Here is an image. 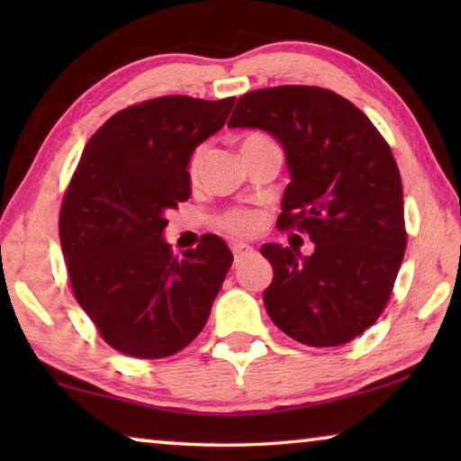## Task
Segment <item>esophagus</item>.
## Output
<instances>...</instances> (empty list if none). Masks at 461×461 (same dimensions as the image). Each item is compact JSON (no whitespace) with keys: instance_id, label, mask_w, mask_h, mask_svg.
Instances as JSON below:
<instances>
[{"instance_id":"esophagus-1","label":"esophagus","mask_w":461,"mask_h":461,"mask_svg":"<svg viewBox=\"0 0 461 461\" xmlns=\"http://www.w3.org/2000/svg\"><path fill=\"white\" fill-rule=\"evenodd\" d=\"M231 249H233V258H236V267H238V264L244 262L246 258H252V256L256 254L254 248L248 246V244H233Z\"/></svg>"}]
</instances>
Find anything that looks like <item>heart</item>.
I'll return each instance as SVG.
<instances>
[{
    "instance_id": "obj_1",
    "label": "heart",
    "mask_w": 461,
    "mask_h": 461,
    "mask_svg": "<svg viewBox=\"0 0 461 461\" xmlns=\"http://www.w3.org/2000/svg\"><path fill=\"white\" fill-rule=\"evenodd\" d=\"M267 146H276L268 136L264 134H248L244 140H241V152L248 150H258V148H267ZM205 146H197L191 154L189 162H186V173H189L191 178L199 175L203 158H205ZM220 225L225 230L233 233V236H252V233L258 231L260 228V215L256 212H249V209H233V212L223 213L220 217Z\"/></svg>"
}]
</instances>
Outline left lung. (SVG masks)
Here are the masks:
<instances>
[{
  "label": "left lung",
  "mask_w": 461,
  "mask_h": 461,
  "mask_svg": "<svg viewBox=\"0 0 461 461\" xmlns=\"http://www.w3.org/2000/svg\"><path fill=\"white\" fill-rule=\"evenodd\" d=\"M230 128H258L286 156L291 183L280 230L307 231L315 252L264 244L275 270L264 307L311 348L362 335L384 311L407 248L401 173L368 115L338 93L305 85L238 99Z\"/></svg>",
  "instance_id": "obj_1"
}]
</instances>
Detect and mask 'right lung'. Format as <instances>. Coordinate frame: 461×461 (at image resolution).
<instances>
[{"label":"right lung","mask_w":461,"mask_h":461,"mask_svg":"<svg viewBox=\"0 0 461 461\" xmlns=\"http://www.w3.org/2000/svg\"><path fill=\"white\" fill-rule=\"evenodd\" d=\"M236 97H156L112 115L85 146L60 207L73 293L109 346L144 360L197 338L233 262L207 233L175 256L167 212L191 197L194 148L223 128Z\"/></svg>","instance_id":"obj_1"}]
</instances>
